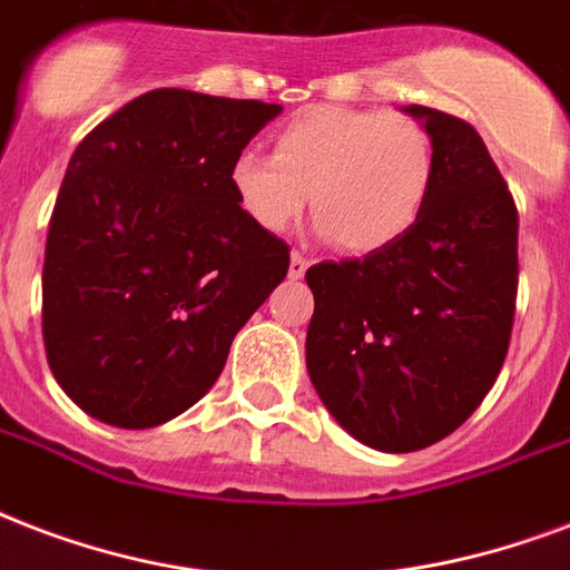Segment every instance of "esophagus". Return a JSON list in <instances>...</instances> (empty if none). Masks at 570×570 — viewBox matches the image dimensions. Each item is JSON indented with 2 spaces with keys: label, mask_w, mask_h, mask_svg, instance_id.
<instances>
[{
  "label": "esophagus",
  "mask_w": 570,
  "mask_h": 570,
  "mask_svg": "<svg viewBox=\"0 0 570 570\" xmlns=\"http://www.w3.org/2000/svg\"><path fill=\"white\" fill-rule=\"evenodd\" d=\"M308 271V258L299 253H291V264H288V276L291 279H299L303 273Z\"/></svg>",
  "instance_id": "1"
}]
</instances>
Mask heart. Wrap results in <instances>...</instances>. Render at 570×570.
Instances as JSON below:
<instances>
[{
    "label": "heart",
    "instance_id": "1",
    "mask_svg": "<svg viewBox=\"0 0 570 570\" xmlns=\"http://www.w3.org/2000/svg\"><path fill=\"white\" fill-rule=\"evenodd\" d=\"M436 151L401 112L312 106L273 134V157L240 151L228 166L237 210L267 235L306 207L317 235L351 255L390 249L416 228L434 189Z\"/></svg>",
    "mask_w": 570,
    "mask_h": 570
}]
</instances>
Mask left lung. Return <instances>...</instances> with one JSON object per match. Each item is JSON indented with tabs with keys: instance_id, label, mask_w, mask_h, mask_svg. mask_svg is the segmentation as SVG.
<instances>
[{
	"instance_id": "obj_1",
	"label": "left lung",
	"mask_w": 570,
	"mask_h": 570,
	"mask_svg": "<svg viewBox=\"0 0 570 570\" xmlns=\"http://www.w3.org/2000/svg\"><path fill=\"white\" fill-rule=\"evenodd\" d=\"M404 112L436 151L422 219L383 253L306 271L308 377L347 434L395 454L473 416L509 354L518 299V207L482 136L431 106Z\"/></svg>"
}]
</instances>
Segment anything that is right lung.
Segmentation results:
<instances>
[{
	"label": "right lung",
	"mask_w": 570,
	"mask_h": 570,
	"mask_svg": "<svg viewBox=\"0 0 570 570\" xmlns=\"http://www.w3.org/2000/svg\"><path fill=\"white\" fill-rule=\"evenodd\" d=\"M279 104L157 88L70 157L43 255V347L88 416L154 428L216 383L291 249L255 228L228 166Z\"/></svg>",
	"instance_id": "1"
}]
</instances>
